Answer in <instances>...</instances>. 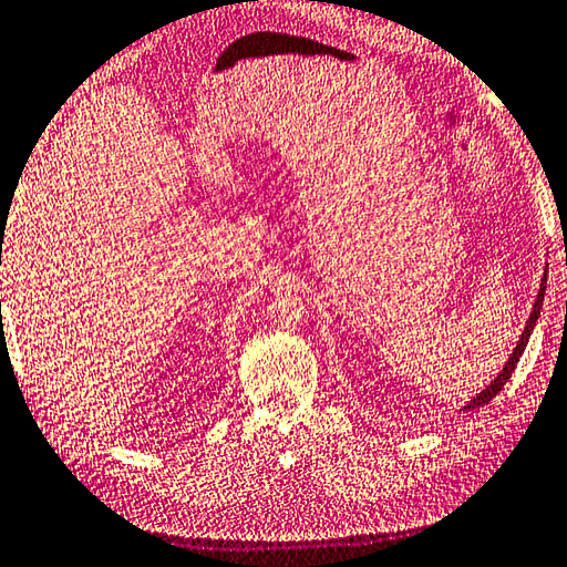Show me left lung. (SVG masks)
Returning a JSON list of instances; mask_svg holds the SVG:
<instances>
[{
  "label": "left lung",
  "mask_w": 567,
  "mask_h": 567,
  "mask_svg": "<svg viewBox=\"0 0 567 567\" xmlns=\"http://www.w3.org/2000/svg\"><path fill=\"white\" fill-rule=\"evenodd\" d=\"M545 286H547V274H545V278H543V286H539V291H537V301H535V307H533V313H529V319H527V327H525V332H522V339L517 342V347H515V352H512V357H509V362L504 364V370L496 374V380L492 382L489 388L486 390H482V393H478L472 403L466 405V411H474V408H478V405H486L489 403V400H494L496 398V393H499V390L507 385V380L512 378V372H515V368H517V362H519V357H522V352H525V347H527V342H529V334H533V329H535V321H537V317H539V309H543V299H545Z\"/></svg>",
  "instance_id": "1"
}]
</instances>
